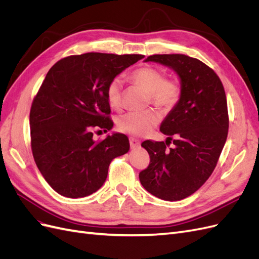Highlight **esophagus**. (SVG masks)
Segmentation results:
<instances>
[{"instance_id": "obj_1", "label": "esophagus", "mask_w": 259, "mask_h": 259, "mask_svg": "<svg viewBox=\"0 0 259 259\" xmlns=\"http://www.w3.org/2000/svg\"><path fill=\"white\" fill-rule=\"evenodd\" d=\"M130 145H131V148H132V149H137V148H139V146H140V142H139L138 139H136V138L131 137V138H130Z\"/></svg>"}]
</instances>
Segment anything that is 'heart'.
<instances>
[{
    "instance_id": "1",
    "label": "heart",
    "mask_w": 259,
    "mask_h": 259,
    "mask_svg": "<svg viewBox=\"0 0 259 259\" xmlns=\"http://www.w3.org/2000/svg\"><path fill=\"white\" fill-rule=\"evenodd\" d=\"M131 79L143 86L149 92V98L152 103L163 110H170L180 97V85L177 81L164 79L161 70L144 66L132 72ZM107 99L112 108H119L122 101V81L114 77L107 85ZM160 117L153 110L144 112H126L117 119L116 125L121 132L133 136H144L148 134L156 124Z\"/></svg>"
}]
</instances>
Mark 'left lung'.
Masks as SVG:
<instances>
[{
  "mask_svg": "<svg viewBox=\"0 0 259 259\" xmlns=\"http://www.w3.org/2000/svg\"><path fill=\"white\" fill-rule=\"evenodd\" d=\"M144 61L173 70L180 82V97L160 125L168 136L165 143L142 144L150 164L140 171L139 180L154 197L179 201L206 182L222 153L229 127L225 90L213 70L186 55H152ZM170 140L175 147L167 151Z\"/></svg>",
  "mask_w": 259,
  "mask_h": 259,
  "instance_id": "obj_1",
  "label": "left lung"
}]
</instances>
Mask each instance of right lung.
<instances>
[{
  "label": "right lung",
  "mask_w": 259,
  "mask_h": 259,
  "mask_svg": "<svg viewBox=\"0 0 259 259\" xmlns=\"http://www.w3.org/2000/svg\"><path fill=\"white\" fill-rule=\"evenodd\" d=\"M143 55L86 53L56 62L30 111L31 148L38 170L57 193L84 198L104 185L109 164L130 150L121 133L97 143L93 127L110 131L107 85Z\"/></svg>",
  "instance_id": "1"
}]
</instances>
